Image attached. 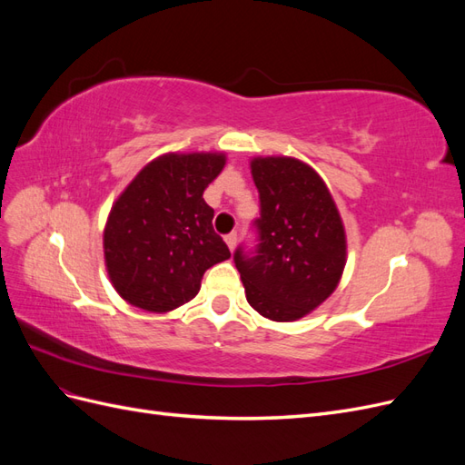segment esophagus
I'll list each match as a JSON object with an SVG mask.
<instances>
[{
	"label": "esophagus",
	"mask_w": 465,
	"mask_h": 465,
	"mask_svg": "<svg viewBox=\"0 0 465 465\" xmlns=\"http://www.w3.org/2000/svg\"><path fill=\"white\" fill-rule=\"evenodd\" d=\"M224 242H227L229 250H234L236 248V232H231V234L224 236Z\"/></svg>",
	"instance_id": "obj_1"
}]
</instances>
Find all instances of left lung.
Instances as JSON below:
<instances>
[{
  "mask_svg": "<svg viewBox=\"0 0 465 465\" xmlns=\"http://www.w3.org/2000/svg\"><path fill=\"white\" fill-rule=\"evenodd\" d=\"M250 171L260 193L258 244L254 252L236 248V270L254 311L294 322L340 283L347 256L343 223L328 186L302 161L256 157Z\"/></svg>",
  "mask_w": 465,
  "mask_h": 465,
  "instance_id": "8db88e82",
  "label": "left lung"
}]
</instances>
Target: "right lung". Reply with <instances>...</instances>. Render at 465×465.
<instances>
[{"mask_svg": "<svg viewBox=\"0 0 465 465\" xmlns=\"http://www.w3.org/2000/svg\"><path fill=\"white\" fill-rule=\"evenodd\" d=\"M224 163L223 153H166L120 193L104 227V262L125 302L171 312L198 294L211 265L231 258L203 200Z\"/></svg>", "mask_w": 465, "mask_h": 465, "instance_id": "add662e5", "label": "right lung"}]
</instances>
